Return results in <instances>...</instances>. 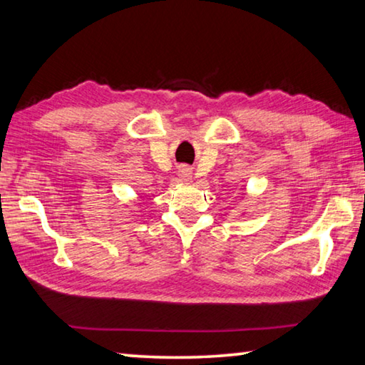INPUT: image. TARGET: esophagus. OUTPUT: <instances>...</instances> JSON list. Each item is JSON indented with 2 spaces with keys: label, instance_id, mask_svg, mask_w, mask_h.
I'll return each instance as SVG.
<instances>
[{
  "label": "esophagus",
  "instance_id": "34e87169",
  "mask_svg": "<svg viewBox=\"0 0 365 365\" xmlns=\"http://www.w3.org/2000/svg\"><path fill=\"white\" fill-rule=\"evenodd\" d=\"M178 174H180V177L183 178H188L191 175V170L188 168H180L178 169Z\"/></svg>",
  "mask_w": 365,
  "mask_h": 365
}]
</instances>
